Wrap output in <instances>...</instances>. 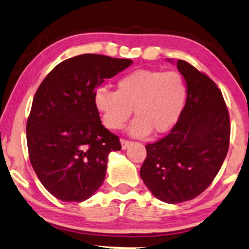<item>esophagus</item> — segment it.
Wrapping results in <instances>:
<instances>
[{
    "label": "esophagus",
    "instance_id": "34e87169",
    "mask_svg": "<svg viewBox=\"0 0 249 249\" xmlns=\"http://www.w3.org/2000/svg\"><path fill=\"white\" fill-rule=\"evenodd\" d=\"M120 142H121V146H122V149H127V148H128V147H129V146H130V145H131V143H132V142H130V140H127V139H124V138H122V139L120 140Z\"/></svg>",
    "mask_w": 249,
    "mask_h": 249
}]
</instances>
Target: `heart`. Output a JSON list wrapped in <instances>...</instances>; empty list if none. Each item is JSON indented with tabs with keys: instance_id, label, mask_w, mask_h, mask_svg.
I'll use <instances>...</instances> for the list:
<instances>
[{
	"instance_id": "heart-1",
	"label": "heart",
	"mask_w": 249,
	"mask_h": 249,
	"mask_svg": "<svg viewBox=\"0 0 249 249\" xmlns=\"http://www.w3.org/2000/svg\"><path fill=\"white\" fill-rule=\"evenodd\" d=\"M187 85L178 71L137 70L117 82L116 92L96 89L94 103L103 124L119 130L131 117H137L129 132L136 137L167 132L178 124L187 100Z\"/></svg>"
}]
</instances>
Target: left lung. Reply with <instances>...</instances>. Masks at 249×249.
<instances>
[{
	"mask_svg": "<svg viewBox=\"0 0 249 249\" xmlns=\"http://www.w3.org/2000/svg\"><path fill=\"white\" fill-rule=\"evenodd\" d=\"M176 64L186 81V106L167 136L146 145L140 168L146 186L166 203L192 200L208 189L230 139L229 112L217 84L185 60Z\"/></svg>",
	"mask_w": 249,
	"mask_h": 249,
	"instance_id": "8db88e82",
	"label": "left lung"
}]
</instances>
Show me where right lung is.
Masks as SVG:
<instances>
[{
  "mask_svg": "<svg viewBox=\"0 0 249 249\" xmlns=\"http://www.w3.org/2000/svg\"><path fill=\"white\" fill-rule=\"evenodd\" d=\"M131 64L96 53L71 57L57 65L36 92L27 121L29 158L57 199L82 202L102 185L107 156L121 143L101 122L95 89Z\"/></svg>",
  "mask_w": 249,
  "mask_h": 249,
  "instance_id": "obj_1",
  "label": "right lung"
}]
</instances>
